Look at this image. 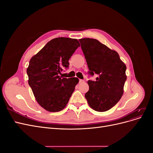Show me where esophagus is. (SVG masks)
I'll use <instances>...</instances> for the list:
<instances>
[{
	"mask_svg": "<svg viewBox=\"0 0 153 153\" xmlns=\"http://www.w3.org/2000/svg\"><path fill=\"white\" fill-rule=\"evenodd\" d=\"M79 82H80V83H83V82H84V80H82V79H80V80H79Z\"/></svg>",
	"mask_w": 153,
	"mask_h": 153,
	"instance_id": "esophagus-1",
	"label": "esophagus"
}]
</instances>
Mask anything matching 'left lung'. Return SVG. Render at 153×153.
Returning <instances> with one entry per match:
<instances>
[{"instance_id":"left-lung-1","label":"left lung","mask_w":153,"mask_h":153,"mask_svg":"<svg viewBox=\"0 0 153 153\" xmlns=\"http://www.w3.org/2000/svg\"><path fill=\"white\" fill-rule=\"evenodd\" d=\"M89 68V74L98 75L96 81L88 80L89 90L85 97L91 107L98 112L112 108L121 98L126 80V66L115 50L98 40L79 39Z\"/></svg>"}]
</instances>
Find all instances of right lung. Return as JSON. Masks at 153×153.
I'll return each mask as SVG.
<instances>
[{
  "label": "right lung",
  "mask_w": 153,
  "mask_h": 153,
  "mask_svg": "<svg viewBox=\"0 0 153 153\" xmlns=\"http://www.w3.org/2000/svg\"><path fill=\"white\" fill-rule=\"evenodd\" d=\"M80 46L76 39L54 38L30 59L27 69L29 85L37 102L46 110L64 109L75 91L77 78L59 75L69 67V59Z\"/></svg>",
  "instance_id": "add662e5"
}]
</instances>
